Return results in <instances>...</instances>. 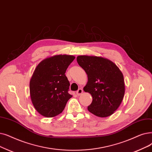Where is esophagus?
<instances>
[{"label":"esophagus","mask_w":152,"mask_h":152,"mask_svg":"<svg viewBox=\"0 0 152 152\" xmlns=\"http://www.w3.org/2000/svg\"><path fill=\"white\" fill-rule=\"evenodd\" d=\"M83 89H79L77 91V92H76V94L77 95V96H80L82 93H83Z\"/></svg>","instance_id":"34e87169"}]
</instances>
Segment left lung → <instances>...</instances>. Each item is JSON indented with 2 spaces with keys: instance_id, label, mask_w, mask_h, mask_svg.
<instances>
[{
  "instance_id": "obj_1",
  "label": "left lung",
  "mask_w": 152,
  "mask_h": 152,
  "mask_svg": "<svg viewBox=\"0 0 152 152\" xmlns=\"http://www.w3.org/2000/svg\"><path fill=\"white\" fill-rule=\"evenodd\" d=\"M77 62L88 75V81L83 89L92 97L88 110L100 117L113 114L125 94L124 76L119 68L112 61L100 56H78Z\"/></svg>"
}]
</instances>
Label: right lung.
<instances>
[{
    "instance_id": "1",
    "label": "right lung",
    "mask_w": 152,
    "mask_h": 152,
    "mask_svg": "<svg viewBox=\"0 0 152 152\" xmlns=\"http://www.w3.org/2000/svg\"><path fill=\"white\" fill-rule=\"evenodd\" d=\"M75 58L72 55H55L38 64L30 81V93L39 114L53 117L64 110L72 97L68 93L70 84L65 72Z\"/></svg>"
}]
</instances>
